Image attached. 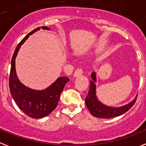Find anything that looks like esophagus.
I'll list each match as a JSON object with an SVG mask.
<instances>
[{"mask_svg": "<svg viewBox=\"0 0 146 146\" xmlns=\"http://www.w3.org/2000/svg\"><path fill=\"white\" fill-rule=\"evenodd\" d=\"M82 73H83V70L81 69V68H78V69L76 70V71L73 73V76L74 77H78L79 76L82 75Z\"/></svg>", "mask_w": 146, "mask_h": 146, "instance_id": "34e87169", "label": "esophagus"}]
</instances>
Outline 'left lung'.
Segmentation results:
<instances>
[{"mask_svg": "<svg viewBox=\"0 0 146 146\" xmlns=\"http://www.w3.org/2000/svg\"><path fill=\"white\" fill-rule=\"evenodd\" d=\"M91 76L92 80L90 81L91 84L89 85V91L87 97L85 98V102L89 112L93 116L99 118H111L116 116H119L125 113L127 111H128L135 104L137 97L134 99H133L131 102H129L128 104L118 107L105 105L98 100L97 96L96 93L97 74L94 71L92 73Z\"/></svg>", "mask_w": 146, "mask_h": 146, "instance_id": "1", "label": "left lung"}]
</instances>
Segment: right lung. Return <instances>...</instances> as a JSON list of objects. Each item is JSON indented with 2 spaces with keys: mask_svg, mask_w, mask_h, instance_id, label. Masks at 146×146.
Here are the masks:
<instances>
[{
  "mask_svg": "<svg viewBox=\"0 0 146 146\" xmlns=\"http://www.w3.org/2000/svg\"><path fill=\"white\" fill-rule=\"evenodd\" d=\"M40 28L49 31L46 26L39 27L30 32L18 44L11 60V69L9 74V90L14 101L22 112L33 118L46 117L56 108L64 85L70 81L68 77H58L52 85L45 89L36 90L27 87L19 79L15 70V58L21 46L30 35Z\"/></svg>",
  "mask_w": 146,
  "mask_h": 146,
  "instance_id": "1",
  "label": "right lung"
}]
</instances>
